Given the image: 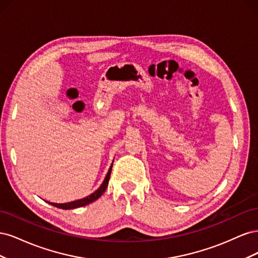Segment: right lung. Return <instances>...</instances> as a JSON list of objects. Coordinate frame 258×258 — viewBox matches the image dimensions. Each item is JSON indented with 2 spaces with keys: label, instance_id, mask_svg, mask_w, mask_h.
Instances as JSON below:
<instances>
[{
  "label": "right lung",
  "instance_id": "obj_1",
  "mask_svg": "<svg viewBox=\"0 0 258 258\" xmlns=\"http://www.w3.org/2000/svg\"><path fill=\"white\" fill-rule=\"evenodd\" d=\"M112 167H113V163L112 166L110 167V169H108V172L104 178L103 183L101 184V186L99 187V188L95 191L92 192L91 195H89V196L85 197L83 199H79V200H75V201H72V202H67V204H53V202H48V204H50L51 206H54L56 208H59V209H63V210H71V209H76V208H81V207H85L87 206L89 204H91V202L96 201L98 198H100L101 196H102L103 192L105 191L106 187L108 185V179H110V176H111V172H112Z\"/></svg>",
  "mask_w": 258,
  "mask_h": 258
}]
</instances>
